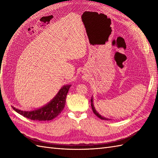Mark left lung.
<instances>
[{"mask_svg": "<svg viewBox=\"0 0 158 158\" xmlns=\"http://www.w3.org/2000/svg\"><path fill=\"white\" fill-rule=\"evenodd\" d=\"M91 106H92V110H93L94 113L95 115H96L97 117H99L100 119H104V120H110L109 119H108V118H106V117H105L102 116L101 115H100V114L98 113V112H97V111H96V109H95V107H94V102H93V97H92V99H91Z\"/></svg>", "mask_w": 158, "mask_h": 158, "instance_id": "left-lung-1", "label": "left lung"}]
</instances>
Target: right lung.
I'll use <instances>...</instances> for the list:
<instances>
[{
    "label": "right lung",
    "mask_w": 158,
    "mask_h": 158,
    "mask_svg": "<svg viewBox=\"0 0 158 158\" xmlns=\"http://www.w3.org/2000/svg\"><path fill=\"white\" fill-rule=\"evenodd\" d=\"M71 85H65L62 87L58 94L51 101L41 108L26 111L12 106L17 113L26 118L36 121H49L58 116L64 108L66 95Z\"/></svg>",
    "instance_id": "1"
}]
</instances>
